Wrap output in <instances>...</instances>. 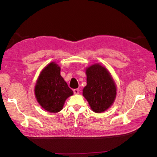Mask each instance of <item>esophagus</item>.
Listing matches in <instances>:
<instances>
[{"mask_svg": "<svg viewBox=\"0 0 157 157\" xmlns=\"http://www.w3.org/2000/svg\"><path fill=\"white\" fill-rule=\"evenodd\" d=\"M73 92H74L75 94H78L79 90H78V89H74L73 90Z\"/></svg>", "mask_w": 157, "mask_h": 157, "instance_id": "esophagus-1", "label": "esophagus"}]
</instances>
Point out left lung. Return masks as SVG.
I'll list each match as a JSON object with an SVG mask.
<instances>
[{
  "label": "left lung",
  "mask_w": 157,
  "mask_h": 157,
  "mask_svg": "<svg viewBox=\"0 0 157 157\" xmlns=\"http://www.w3.org/2000/svg\"><path fill=\"white\" fill-rule=\"evenodd\" d=\"M86 86L82 95L92 110L96 113L106 111L117 97V88L111 74L100 63H94L86 67Z\"/></svg>",
  "instance_id": "1"
}]
</instances>
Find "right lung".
Returning <instances> with one entry per match:
<instances>
[{
    "mask_svg": "<svg viewBox=\"0 0 157 157\" xmlns=\"http://www.w3.org/2000/svg\"><path fill=\"white\" fill-rule=\"evenodd\" d=\"M60 71L58 64L52 61L40 71L35 86L37 102L50 113H56L62 110L66 99L73 95Z\"/></svg>",
    "mask_w": 157,
    "mask_h": 157,
    "instance_id": "right-lung-1",
    "label": "right lung"
}]
</instances>
